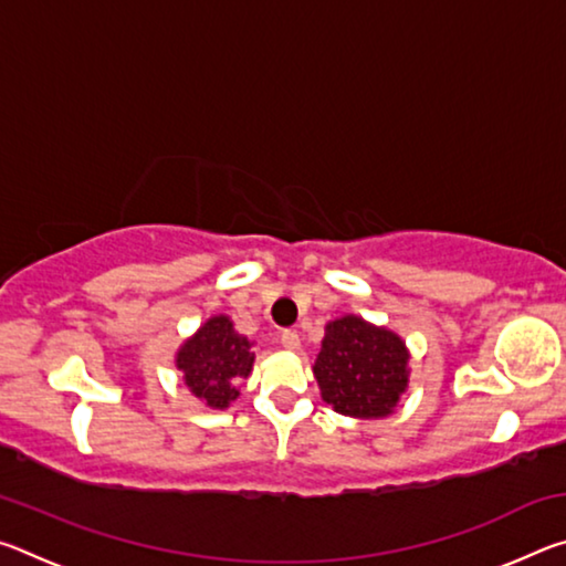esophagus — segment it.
Masks as SVG:
<instances>
[{"instance_id":"34e87169","label":"esophagus","mask_w":566,"mask_h":566,"mask_svg":"<svg viewBox=\"0 0 566 566\" xmlns=\"http://www.w3.org/2000/svg\"><path fill=\"white\" fill-rule=\"evenodd\" d=\"M282 347L284 349H290V352H296L302 347V342H300V334L296 332H292V329H286V332H282Z\"/></svg>"}]
</instances>
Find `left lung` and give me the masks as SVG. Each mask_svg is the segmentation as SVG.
<instances>
[{
	"label": "left lung",
	"instance_id": "1",
	"mask_svg": "<svg viewBox=\"0 0 566 566\" xmlns=\"http://www.w3.org/2000/svg\"><path fill=\"white\" fill-rule=\"evenodd\" d=\"M322 399L357 419L389 417L409 385V349L399 334L354 314L327 324L314 361Z\"/></svg>",
	"mask_w": 566,
	"mask_h": 566
}]
</instances>
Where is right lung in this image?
I'll list each match as a JSON object with an SVG mask.
<instances>
[{
	"label": "right lung",
	"instance_id": "add662e5",
	"mask_svg": "<svg viewBox=\"0 0 566 566\" xmlns=\"http://www.w3.org/2000/svg\"><path fill=\"white\" fill-rule=\"evenodd\" d=\"M175 361L191 395L207 407L227 409L239 397L237 381L252 371L254 352L232 319L217 314L181 344Z\"/></svg>",
	"mask_w": 566,
	"mask_h": 566
}]
</instances>
